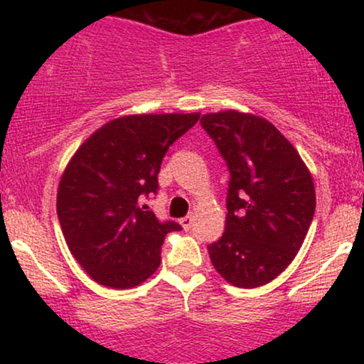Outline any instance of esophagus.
<instances>
[{"label":"esophagus","instance_id":"obj_1","mask_svg":"<svg viewBox=\"0 0 364 364\" xmlns=\"http://www.w3.org/2000/svg\"><path fill=\"white\" fill-rule=\"evenodd\" d=\"M179 224L183 225V229H185V231H188V229H191V225H193V215L183 217V219L179 220Z\"/></svg>","mask_w":364,"mask_h":364}]
</instances>
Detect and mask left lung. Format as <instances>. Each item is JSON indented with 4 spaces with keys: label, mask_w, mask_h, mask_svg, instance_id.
Masks as SVG:
<instances>
[{
    "label": "left lung",
    "mask_w": 364,
    "mask_h": 364,
    "mask_svg": "<svg viewBox=\"0 0 364 364\" xmlns=\"http://www.w3.org/2000/svg\"><path fill=\"white\" fill-rule=\"evenodd\" d=\"M229 171L225 231L208 245L215 270L232 286L274 281L294 260L315 215L310 171L267 119L237 111L202 116Z\"/></svg>",
    "instance_id": "obj_1"
}]
</instances>
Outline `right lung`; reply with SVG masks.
I'll return each mask as SVG.
<instances>
[{
  "label": "right lung",
  "mask_w": 364,
  "mask_h": 364,
  "mask_svg": "<svg viewBox=\"0 0 364 364\" xmlns=\"http://www.w3.org/2000/svg\"><path fill=\"white\" fill-rule=\"evenodd\" d=\"M200 114L112 119L75 152L58 188L66 245L102 286L129 289L157 270L161 246L181 225L159 220L145 200L157 193L162 159Z\"/></svg>",
  "instance_id": "1"
}]
</instances>
